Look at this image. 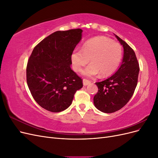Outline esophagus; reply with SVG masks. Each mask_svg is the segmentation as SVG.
Masks as SVG:
<instances>
[{
  "label": "esophagus",
  "mask_w": 158,
  "mask_h": 158,
  "mask_svg": "<svg viewBox=\"0 0 158 158\" xmlns=\"http://www.w3.org/2000/svg\"><path fill=\"white\" fill-rule=\"evenodd\" d=\"M91 83V82L88 80L86 79H83V85H85V86H86L88 84H89Z\"/></svg>",
  "instance_id": "34e87169"
}]
</instances>
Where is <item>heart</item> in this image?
<instances>
[{
    "instance_id": "heart-1",
    "label": "heart",
    "mask_w": 158,
    "mask_h": 158,
    "mask_svg": "<svg viewBox=\"0 0 158 158\" xmlns=\"http://www.w3.org/2000/svg\"><path fill=\"white\" fill-rule=\"evenodd\" d=\"M122 54V47L118 44L99 36L85 41L81 49H74L70 60L74 70L80 72L89 60L90 64L82 71V74L92 78L99 74L104 77L117 70Z\"/></svg>"
}]
</instances>
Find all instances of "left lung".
Wrapping results in <instances>:
<instances>
[{
    "mask_svg": "<svg viewBox=\"0 0 158 158\" xmlns=\"http://www.w3.org/2000/svg\"><path fill=\"white\" fill-rule=\"evenodd\" d=\"M114 35L123 47L122 63L111 77L95 83L98 92L94 98L95 107L106 113L115 112L128 102L136 89L140 70L135 51L125 41Z\"/></svg>",
    "mask_w": 158,
    "mask_h": 158,
    "instance_id": "8db88e82",
    "label": "left lung"
}]
</instances>
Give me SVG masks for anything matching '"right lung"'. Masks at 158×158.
<instances>
[{
    "mask_svg": "<svg viewBox=\"0 0 158 158\" xmlns=\"http://www.w3.org/2000/svg\"><path fill=\"white\" fill-rule=\"evenodd\" d=\"M81 29L57 31L33 49L26 68L27 84L35 101L51 112H60L73 102L82 80L71 69L70 55L82 40Z\"/></svg>",
    "mask_w": 158,
    "mask_h": 158,
    "instance_id": "right-lung-1",
    "label": "right lung"
}]
</instances>
